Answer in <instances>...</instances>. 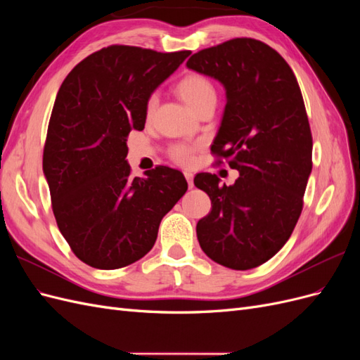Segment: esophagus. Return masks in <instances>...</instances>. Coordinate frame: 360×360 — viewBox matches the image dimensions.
Here are the masks:
<instances>
[{"mask_svg":"<svg viewBox=\"0 0 360 360\" xmlns=\"http://www.w3.org/2000/svg\"><path fill=\"white\" fill-rule=\"evenodd\" d=\"M184 177L188 180V186L192 189L193 188V174L191 171H184Z\"/></svg>","mask_w":360,"mask_h":360,"instance_id":"34e87169","label":"esophagus"}]
</instances>
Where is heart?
<instances>
[{"label":"heart","mask_w":360,"mask_h":360,"mask_svg":"<svg viewBox=\"0 0 360 360\" xmlns=\"http://www.w3.org/2000/svg\"><path fill=\"white\" fill-rule=\"evenodd\" d=\"M176 93L179 94L180 99L186 103L192 111H197L198 108L205 105L207 102L216 101V89L209 78H205L201 73H188L176 85ZM156 106V97L151 96L147 106L146 112L147 115H151ZM172 159L181 163V165H189L193 159V147L186 144H179L171 148Z\"/></svg>","instance_id":"obj_1"}]
</instances>
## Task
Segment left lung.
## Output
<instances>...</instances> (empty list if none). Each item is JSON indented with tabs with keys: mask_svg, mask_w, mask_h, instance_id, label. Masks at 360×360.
Returning a JSON list of instances; mask_svg holds the SVG:
<instances>
[{
	"mask_svg": "<svg viewBox=\"0 0 360 360\" xmlns=\"http://www.w3.org/2000/svg\"><path fill=\"white\" fill-rule=\"evenodd\" d=\"M186 66L222 84L226 103L212 151L240 174L231 186L216 174L195 176L212 201L197 224L200 246L228 269L258 267L290 238L312 171L297 79L275 49L246 37L193 53Z\"/></svg>",
	"mask_w": 360,
	"mask_h": 360,
	"instance_id": "obj_1",
	"label": "left lung"
}]
</instances>
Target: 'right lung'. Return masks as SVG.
<instances>
[{
    "mask_svg": "<svg viewBox=\"0 0 360 360\" xmlns=\"http://www.w3.org/2000/svg\"><path fill=\"white\" fill-rule=\"evenodd\" d=\"M189 56L112 45L82 60L60 86L43 174L60 233L85 264L112 270L143 258L188 191L168 167L130 179L126 141L144 129L150 96Z\"/></svg>",
    "mask_w": 360,
    "mask_h": 360,
    "instance_id": "right-lung-1",
    "label": "right lung"
}]
</instances>
